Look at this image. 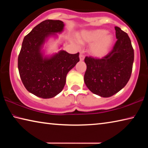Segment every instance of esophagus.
<instances>
[{"label": "esophagus", "mask_w": 148, "mask_h": 148, "mask_svg": "<svg viewBox=\"0 0 148 148\" xmlns=\"http://www.w3.org/2000/svg\"><path fill=\"white\" fill-rule=\"evenodd\" d=\"M79 60H80V61H84V56L82 54H80V55H79Z\"/></svg>", "instance_id": "34e87169"}]
</instances>
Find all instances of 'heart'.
I'll use <instances>...</instances> for the list:
<instances>
[{
    "mask_svg": "<svg viewBox=\"0 0 148 148\" xmlns=\"http://www.w3.org/2000/svg\"><path fill=\"white\" fill-rule=\"evenodd\" d=\"M77 39L82 43H91L90 54L97 58H102L109 53L113 46L114 38L104 29L84 30L77 34Z\"/></svg>",
    "mask_w": 148,
    "mask_h": 148,
    "instance_id": "obj_1",
    "label": "heart"
}]
</instances>
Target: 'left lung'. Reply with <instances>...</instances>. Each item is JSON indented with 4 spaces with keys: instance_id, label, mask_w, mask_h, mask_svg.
<instances>
[{
    "instance_id": "left-lung-1",
    "label": "left lung",
    "mask_w": 148,
    "mask_h": 148,
    "mask_svg": "<svg viewBox=\"0 0 148 148\" xmlns=\"http://www.w3.org/2000/svg\"><path fill=\"white\" fill-rule=\"evenodd\" d=\"M117 39L112 51L102 59L86 57L84 82L92 93L110 97L126 86L131 77L134 49L126 32L115 27Z\"/></svg>"
}]
</instances>
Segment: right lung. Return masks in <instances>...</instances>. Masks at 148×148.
Listing matches in <instances>:
<instances>
[{
  "label": "right lung",
  "mask_w": 148,
  "mask_h": 148,
  "mask_svg": "<svg viewBox=\"0 0 148 148\" xmlns=\"http://www.w3.org/2000/svg\"><path fill=\"white\" fill-rule=\"evenodd\" d=\"M64 27L60 20H45L25 36L22 43L18 57L20 77L27 91L42 99L60 93L68 72L79 61V53L70 54L62 49L51 55L45 53V43L51 37L58 38L57 33L63 32Z\"/></svg>",
  "instance_id": "obj_1"
}]
</instances>
